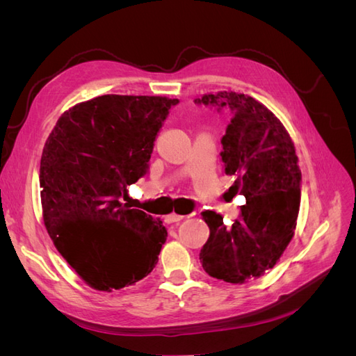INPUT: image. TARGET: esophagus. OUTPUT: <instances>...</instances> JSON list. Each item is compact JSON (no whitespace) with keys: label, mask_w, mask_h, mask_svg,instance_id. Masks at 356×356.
<instances>
[{"label":"esophagus","mask_w":356,"mask_h":356,"mask_svg":"<svg viewBox=\"0 0 356 356\" xmlns=\"http://www.w3.org/2000/svg\"><path fill=\"white\" fill-rule=\"evenodd\" d=\"M182 218V215H178V213H175V212H172V213H169V215H166L165 217V220H166V222H169V224H172V222H179Z\"/></svg>","instance_id":"esophagus-1"}]
</instances>
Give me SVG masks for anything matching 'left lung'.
<instances>
[{"instance_id": "1", "label": "left lung", "mask_w": 356, "mask_h": 356, "mask_svg": "<svg viewBox=\"0 0 356 356\" xmlns=\"http://www.w3.org/2000/svg\"><path fill=\"white\" fill-rule=\"evenodd\" d=\"M199 102L232 111L221 159L225 174L238 175L232 190L246 199L230 227L222 215L202 212L209 238L199 258L209 276L245 284L275 267L293 239L300 211L298 157L281 120L251 96L218 92L203 95Z\"/></svg>"}]
</instances>
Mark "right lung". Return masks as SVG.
<instances>
[{"instance_id":"right-lung-1","label":"right lung","mask_w":356,"mask_h":356,"mask_svg":"<svg viewBox=\"0 0 356 356\" xmlns=\"http://www.w3.org/2000/svg\"><path fill=\"white\" fill-rule=\"evenodd\" d=\"M178 99L102 95L63 113L42 148V220L83 281L111 293L154 268L168 230L123 203L148 170L156 135Z\"/></svg>"}]
</instances>
